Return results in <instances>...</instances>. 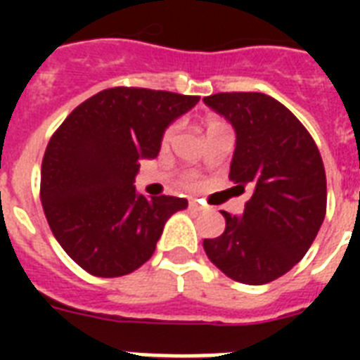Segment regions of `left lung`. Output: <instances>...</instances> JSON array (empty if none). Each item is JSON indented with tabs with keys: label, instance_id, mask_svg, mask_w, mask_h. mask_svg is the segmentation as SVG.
I'll use <instances>...</instances> for the list:
<instances>
[{
	"label": "left lung",
	"instance_id": "left-lung-1",
	"mask_svg": "<svg viewBox=\"0 0 360 360\" xmlns=\"http://www.w3.org/2000/svg\"><path fill=\"white\" fill-rule=\"evenodd\" d=\"M191 97L114 87L82 103L48 143L41 203L72 262L93 276L132 273L153 256L166 220L186 200L160 185L140 192L141 158H155L166 127L192 108Z\"/></svg>",
	"mask_w": 360,
	"mask_h": 360
}]
</instances>
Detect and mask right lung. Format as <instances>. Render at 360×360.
<instances>
[{
	"instance_id": "add662e5",
	"label": "right lung",
	"mask_w": 360,
	"mask_h": 360,
	"mask_svg": "<svg viewBox=\"0 0 360 360\" xmlns=\"http://www.w3.org/2000/svg\"><path fill=\"white\" fill-rule=\"evenodd\" d=\"M205 104L233 124L230 179L250 194L243 213H224V233L203 240V250L236 282L269 284L301 262L321 228L323 160L301 121L263 93H219Z\"/></svg>"
}]
</instances>
